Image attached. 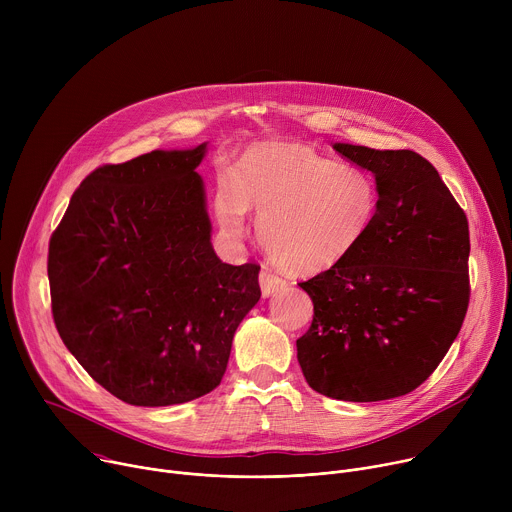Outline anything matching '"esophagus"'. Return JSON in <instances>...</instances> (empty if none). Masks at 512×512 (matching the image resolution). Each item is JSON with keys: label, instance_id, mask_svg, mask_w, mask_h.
<instances>
[{"label": "esophagus", "instance_id": "obj_1", "mask_svg": "<svg viewBox=\"0 0 512 512\" xmlns=\"http://www.w3.org/2000/svg\"><path fill=\"white\" fill-rule=\"evenodd\" d=\"M259 283H261V294H263V298H269V296L277 294V291H281V289L287 287L285 279H281L279 275L271 273L269 269H261V273H259Z\"/></svg>", "mask_w": 512, "mask_h": 512}]
</instances>
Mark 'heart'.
Listing matches in <instances>:
<instances>
[{"label": "heart", "instance_id": "heart-1", "mask_svg": "<svg viewBox=\"0 0 512 512\" xmlns=\"http://www.w3.org/2000/svg\"><path fill=\"white\" fill-rule=\"evenodd\" d=\"M379 206L371 172L296 141L251 145L214 196L216 223L231 239H243L249 212H259L265 255L294 275H316L348 259L371 233Z\"/></svg>", "mask_w": 512, "mask_h": 512}]
</instances>
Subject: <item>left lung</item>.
<instances>
[{
	"label": "left lung",
	"instance_id": "8db88e82",
	"mask_svg": "<svg viewBox=\"0 0 512 512\" xmlns=\"http://www.w3.org/2000/svg\"><path fill=\"white\" fill-rule=\"evenodd\" d=\"M334 150L375 174L381 206L348 259L300 283L314 320L296 342L298 360L308 385L326 397L385 401L417 389L462 328L468 218L419 154L352 143Z\"/></svg>",
	"mask_w": 512,
	"mask_h": 512
}]
</instances>
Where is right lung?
Masks as SVG:
<instances>
[{
    "label": "right lung",
    "instance_id": "right-lung-1",
    "mask_svg": "<svg viewBox=\"0 0 512 512\" xmlns=\"http://www.w3.org/2000/svg\"><path fill=\"white\" fill-rule=\"evenodd\" d=\"M204 154L200 143L97 168L50 239L56 330L129 405L166 407L216 389L261 298V267L223 263L212 249L196 172Z\"/></svg>",
    "mask_w": 512,
    "mask_h": 512
}]
</instances>
